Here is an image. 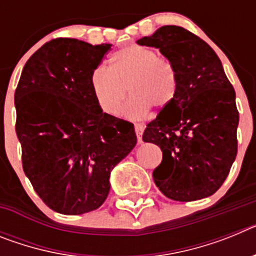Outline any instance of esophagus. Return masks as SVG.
<instances>
[{"instance_id":"1","label":"esophagus","mask_w":256,"mask_h":256,"mask_svg":"<svg viewBox=\"0 0 256 256\" xmlns=\"http://www.w3.org/2000/svg\"><path fill=\"white\" fill-rule=\"evenodd\" d=\"M134 130H136V134H137V138H138L140 144H142V133L144 130V126L142 124H136L134 126Z\"/></svg>"}]
</instances>
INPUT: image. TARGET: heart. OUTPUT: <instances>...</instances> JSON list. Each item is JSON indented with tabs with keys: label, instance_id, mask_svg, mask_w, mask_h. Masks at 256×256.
<instances>
[{
	"label": "heart",
	"instance_id": "heart-1",
	"mask_svg": "<svg viewBox=\"0 0 256 256\" xmlns=\"http://www.w3.org/2000/svg\"><path fill=\"white\" fill-rule=\"evenodd\" d=\"M91 88L97 105L108 115L119 114L130 90L133 97L126 105L124 114L138 119L150 108L162 110L173 101L177 79L170 62L159 58L158 52L130 44L112 54L110 68L94 70Z\"/></svg>",
	"mask_w": 256,
	"mask_h": 256
}]
</instances>
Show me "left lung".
Returning a JSON list of instances; mask_svg holds the SVG:
<instances>
[{
  "label": "left lung",
  "mask_w": 256,
  "mask_h": 256,
  "mask_svg": "<svg viewBox=\"0 0 256 256\" xmlns=\"http://www.w3.org/2000/svg\"><path fill=\"white\" fill-rule=\"evenodd\" d=\"M137 44L159 48L177 79L173 101L142 136L162 151L152 173L155 184L182 202L212 196L236 159L240 118L220 60L205 40L177 26H162Z\"/></svg>",
  "instance_id": "8db88e82"
}]
</instances>
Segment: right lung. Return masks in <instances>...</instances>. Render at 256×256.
Returning <instances> with one entry per match:
<instances>
[{"label": "right lung", "instance_id": "add662e5", "mask_svg": "<svg viewBox=\"0 0 256 256\" xmlns=\"http://www.w3.org/2000/svg\"><path fill=\"white\" fill-rule=\"evenodd\" d=\"M112 44L52 40L22 68L15 91L22 169L44 204L68 216L96 210L110 173L137 144L134 126L94 100L92 73Z\"/></svg>", "mask_w": 256, "mask_h": 256}]
</instances>
